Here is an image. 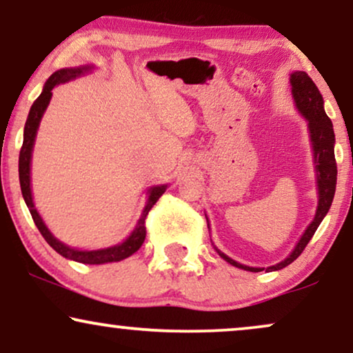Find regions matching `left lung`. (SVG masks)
<instances>
[{
  "label": "left lung",
  "instance_id": "left-lung-1",
  "mask_svg": "<svg viewBox=\"0 0 353 353\" xmlns=\"http://www.w3.org/2000/svg\"><path fill=\"white\" fill-rule=\"evenodd\" d=\"M290 83H292V94L295 99V104L298 110L303 114V117L307 120V128H310L311 143H313V153H314V169H316V179H318V208H316L314 220L307 226L305 233L298 241V244L293 249L292 254L285 259V261L279 262V264L267 267V269H261V267H249L243 265L239 262L233 261V259L223 254L216 246L215 251L220 254V257L230 262L231 265L238 267V269H244L249 272H272L280 270L283 267L292 264L300 254L305 251L313 234L318 230V226L323 221V218L327 215L329 208L332 205L334 194H336V184H337V164L336 156H334V143H336V135H334V128L331 119L325 115L324 110V101L321 96L319 89L313 83L305 71H295L290 77ZM208 221V220H207Z\"/></svg>",
  "mask_w": 353,
  "mask_h": 353
}]
</instances>
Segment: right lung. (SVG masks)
<instances>
[{"label":"right lung","mask_w":353,"mask_h":353,"mask_svg":"<svg viewBox=\"0 0 353 353\" xmlns=\"http://www.w3.org/2000/svg\"><path fill=\"white\" fill-rule=\"evenodd\" d=\"M91 71V66H79V68H63L58 70L52 74L50 78L47 79L46 86H43L42 94H40L37 99L34 101L32 107H30L28 120H26V127H24V141H22V148L19 153V182H21V192L22 197H24V202L28 205L30 215H32V220L37 226L40 234L46 238V241L50 246L55 249V251L63 256L66 259H71V261L81 262V264H107V262H119L123 261V259L130 257L133 252H137L138 249L141 248L143 241L146 238V228H145V220L146 215L153 205L158 202V199L166 192L168 185H156L151 187L148 190V202H146L143 213H141L140 220H138L135 230L132 231V234L128 236L123 243L117 244V246L112 248H105V249H97V251H79V249H73L66 244L58 241L55 236H53L48 228L46 226V223L42 221V218L35 210L34 200H32V192H30V158H32V148H34V141H35V135H37V128L40 120H42V115L46 112L48 102L52 99V89L57 86V84L66 83L70 79H74L77 77H81L83 73H88Z\"/></svg>","instance_id":"1"}]
</instances>
